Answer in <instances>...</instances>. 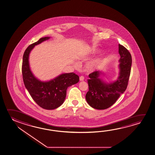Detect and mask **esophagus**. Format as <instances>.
<instances>
[{
	"label": "esophagus",
	"mask_w": 155,
	"mask_h": 155,
	"mask_svg": "<svg viewBox=\"0 0 155 155\" xmlns=\"http://www.w3.org/2000/svg\"><path fill=\"white\" fill-rule=\"evenodd\" d=\"M84 76H80V81H82L84 80Z\"/></svg>",
	"instance_id": "1"
}]
</instances>
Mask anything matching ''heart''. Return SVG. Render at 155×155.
Segmentation results:
<instances>
[{"label": "heart", "mask_w": 155, "mask_h": 155, "mask_svg": "<svg viewBox=\"0 0 155 155\" xmlns=\"http://www.w3.org/2000/svg\"><path fill=\"white\" fill-rule=\"evenodd\" d=\"M97 51L96 49H93L92 50V53H96ZM103 59L102 58H100L96 59L95 60H94L90 62L89 63L87 64L86 68L88 71H93L95 69L99 68L102 66L103 64Z\"/></svg>", "instance_id": "b5f03b06"}]
</instances>
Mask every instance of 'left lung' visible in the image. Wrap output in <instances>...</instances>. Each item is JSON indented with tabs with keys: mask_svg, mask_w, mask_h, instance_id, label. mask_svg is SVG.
<instances>
[{
	"mask_svg": "<svg viewBox=\"0 0 155 155\" xmlns=\"http://www.w3.org/2000/svg\"><path fill=\"white\" fill-rule=\"evenodd\" d=\"M120 55V75L113 83L106 84L100 76L101 71H95L89 75V91L86 95V101L91 107L99 109L109 108L127 88L130 77L132 59L130 52L121 45H118Z\"/></svg>",
	"mask_w": 155,
	"mask_h": 155,
	"instance_id": "obj_1",
	"label": "left lung"
}]
</instances>
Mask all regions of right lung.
I'll list each match as a JSON object with an SVG mask.
<instances>
[{
    "mask_svg": "<svg viewBox=\"0 0 155 155\" xmlns=\"http://www.w3.org/2000/svg\"><path fill=\"white\" fill-rule=\"evenodd\" d=\"M50 37L40 38L38 41L30 45L23 55L22 74L26 88L38 105L45 109L52 110L58 108L64 103L66 96L67 88L79 82V76L74 73L60 75L48 82H42L37 79L29 66V54L35 45L49 39Z\"/></svg>",
    "mask_w": 155,
    "mask_h": 155,
    "instance_id": "1",
    "label": "right lung"
}]
</instances>
